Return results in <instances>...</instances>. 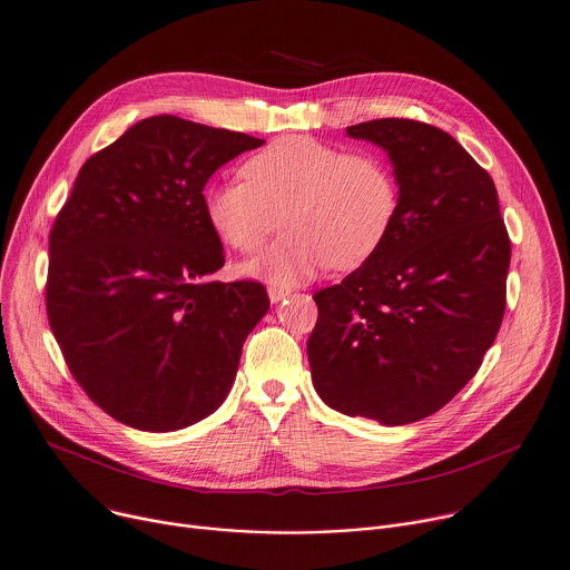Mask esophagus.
Returning a JSON list of instances; mask_svg holds the SVG:
<instances>
[{"instance_id": "obj_1", "label": "esophagus", "mask_w": 570, "mask_h": 570, "mask_svg": "<svg viewBox=\"0 0 570 570\" xmlns=\"http://www.w3.org/2000/svg\"><path fill=\"white\" fill-rule=\"evenodd\" d=\"M286 295H291V291H288V288H284V286H271V288H268V297H271V302H273V304L282 302Z\"/></svg>"}]
</instances>
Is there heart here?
<instances>
[{
  "label": "heart",
  "mask_w": 570,
  "mask_h": 570,
  "mask_svg": "<svg viewBox=\"0 0 570 570\" xmlns=\"http://www.w3.org/2000/svg\"><path fill=\"white\" fill-rule=\"evenodd\" d=\"M401 185L381 154L351 151L313 136H282L244 163V176L206 193L217 237L242 255L257 253L279 228L286 235L244 266L273 284H297L326 268L351 271L392 233Z\"/></svg>",
  "instance_id": "1"
}]
</instances>
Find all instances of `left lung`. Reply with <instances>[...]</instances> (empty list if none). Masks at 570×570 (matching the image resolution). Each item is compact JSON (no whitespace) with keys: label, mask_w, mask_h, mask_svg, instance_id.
Listing matches in <instances>:
<instances>
[{"label":"left lung","mask_w":570,"mask_h":570,"mask_svg":"<svg viewBox=\"0 0 570 570\" xmlns=\"http://www.w3.org/2000/svg\"><path fill=\"white\" fill-rule=\"evenodd\" d=\"M346 134L390 151L401 208L371 259L313 295L311 375L328 407L405 425L479 371L505 311L510 237L492 176L448 131L375 118Z\"/></svg>","instance_id":"left-lung-1"}]
</instances>
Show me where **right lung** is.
<instances>
[{
  "label": "right lung",
  "mask_w": 570,
  "mask_h": 570,
  "mask_svg": "<svg viewBox=\"0 0 570 570\" xmlns=\"http://www.w3.org/2000/svg\"><path fill=\"white\" fill-rule=\"evenodd\" d=\"M259 145L151 116L80 167L49 235L47 315L76 383L111 419L174 432L228 396L271 302L259 282H213L226 257L204 187Z\"/></svg>",
  "instance_id": "right-lung-1"
}]
</instances>
